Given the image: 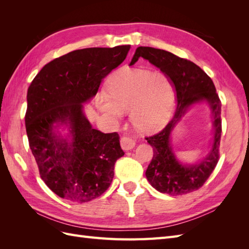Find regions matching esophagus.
Segmentation results:
<instances>
[{"label":"esophagus","instance_id":"esophagus-1","mask_svg":"<svg viewBox=\"0 0 249 249\" xmlns=\"http://www.w3.org/2000/svg\"><path fill=\"white\" fill-rule=\"evenodd\" d=\"M120 145L124 150H130L135 146V141L129 137H123L120 140Z\"/></svg>","mask_w":249,"mask_h":249}]
</instances>
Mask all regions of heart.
<instances>
[{
	"mask_svg": "<svg viewBox=\"0 0 249 249\" xmlns=\"http://www.w3.org/2000/svg\"><path fill=\"white\" fill-rule=\"evenodd\" d=\"M108 94L96 97V106L111 119H119L131 111L136 129L150 132L168 123L175 104L176 88L171 79L161 71L123 69L107 85Z\"/></svg>",
	"mask_w": 249,
	"mask_h": 249,
	"instance_id": "obj_1",
	"label": "heart"
}]
</instances>
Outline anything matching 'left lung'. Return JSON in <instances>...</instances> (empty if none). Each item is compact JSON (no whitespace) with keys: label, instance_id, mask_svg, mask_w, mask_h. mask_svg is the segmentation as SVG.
Wrapping results in <instances>:
<instances>
[{"label":"left lung","instance_id":"left-lung-1","mask_svg":"<svg viewBox=\"0 0 249 249\" xmlns=\"http://www.w3.org/2000/svg\"><path fill=\"white\" fill-rule=\"evenodd\" d=\"M144 58L171 79L177 92V109L162 131L145 139L153 146L154 156L145 171L156 190L169 195H184L198 190L215 169L219 160L221 137V102L214 83L198 65L172 53L149 48H137L130 65ZM206 100L213 113L214 138L209 156L199 164L186 167L176 159L170 145V134L191 104Z\"/></svg>","mask_w":249,"mask_h":249}]
</instances>
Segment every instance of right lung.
Instances as JSON below:
<instances>
[{
	"instance_id": "obj_1",
	"label": "right lung",
	"mask_w": 249,
	"mask_h": 249,
	"mask_svg": "<svg viewBox=\"0 0 249 249\" xmlns=\"http://www.w3.org/2000/svg\"><path fill=\"white\" fill-rule=\"evenodd\" d=\"M131 46L72 51L44 65L27 93L26 131L40 178L58 196L87 202L106 191L114 165L124 155L116 132L90 124L83 104L102 80L124 62ZM56 123L70 126L72 142L58 138Z\"/></svg>"
}]
</instances>
